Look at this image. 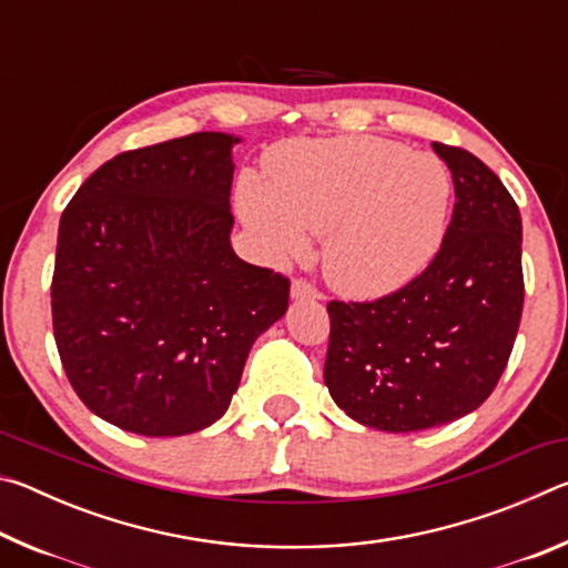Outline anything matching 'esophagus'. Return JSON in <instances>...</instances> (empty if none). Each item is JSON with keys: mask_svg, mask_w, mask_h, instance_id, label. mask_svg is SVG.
Returning <instances> with one entry per match:
<instances>
[{"mask_svg": "<svg viewBox=\"0 0 568 568\" xmlns=\"http://www.w3.org/2000/svg\"><path fill=\"white\" fill-rule=\"evenodd\" d=\"M291 295L295 297V301H318L321 291L318 287H313L307 281H301V277H297V281H293V285H291Z\"/></svg>", "mask_w": 568, "mask_h": 568, "instance_id": "obj_1", "label": "esophagus"}]
</instances>
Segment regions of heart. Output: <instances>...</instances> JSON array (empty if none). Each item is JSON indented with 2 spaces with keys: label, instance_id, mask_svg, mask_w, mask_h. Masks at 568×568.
I'll use <instances>...</instances> for the list:
<instances>
[{
  "label": "heart",
  "instance_id": "b5f03b06",
  "mask_svg": "<svg viewBox=\"0 0 568 568\" xmlns=\"http://www.w3.org/2000/svg\"><path fill=\"white\" fill-rule=\"evenodd\" d=\"M265 187H240V213L273 261L307 253L323 237L335 291L378 297L434 261L450 207V175L426 152L381 138L285 142L265 158Z\"/></svg>",
  "mask_w": 568,
  "mask_h": 568
}]
</instances>
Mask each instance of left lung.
<instances>
[{"label": "left lung", "instance_id": "1", "mask_svg": "<svg viewBox=\"0 0 568 568\" xmlns=\"http://www.w3.org/2000/svg\"><path fill=\"white\" fill-rule=\"evenodd\" d=\"M454 215L434 261L376 301H331L325 386L353 420L388 434L444 426L491 396L524 311L521 213L494 170L434 142Z\"/></svg>", "mask_w": 568, "mask_h": 568}]
</instances>
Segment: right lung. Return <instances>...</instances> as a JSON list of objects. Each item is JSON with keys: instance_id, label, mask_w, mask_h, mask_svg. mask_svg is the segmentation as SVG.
Segmentation results:
<instances>
[{"instance_id": "obj_1", "label": "right lung", "mask_w": 568, "mask_h": 568, "mask_svg": "<svg viewBox=\"0 0 568 568\" xmlns=\"http://www.w3.org/2000/svg\"><path fill=\"white\" fill-rule=\"evenodd\" d=\"M235 142L195 132L120 152L62 213L57 351L84 406L130 434L215 423L255 338L287 311L291 281L230 245Z\"/></svg>"}]
</instances>
